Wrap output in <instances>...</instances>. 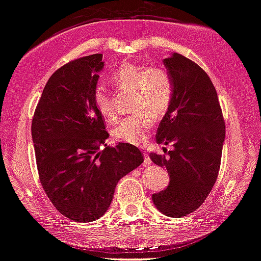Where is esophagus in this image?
Segmentation results:
<instances>
[{"label":"esophagus","mask_w":261,"mask_h":261,"mask_svg":"<svg viewBox=\"0 0 261 261\" xmlns=\"http://www.w3.org/2000/svg\"><path fill=\"white\" fill-rule=\"evenodd\" d=\"M144 164H146V165H151L152 164L151 159H149V156L147 153H144Z\"/></svg>","instance_id":"obj_1"}]
</instances>
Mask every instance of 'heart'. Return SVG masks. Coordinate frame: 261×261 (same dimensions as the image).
Here are the masks:
<instances>
[{"label":"heart","mask_w":261,"mask_h":261,"mask_svg":"<svg viewBox=\"0 0 261 261\" xmlns=\"http://www.w3.org/2000/svg\"><path fill=\"white\" fill-rule=\"evenodd\" d=\"M112 80L123 91H133L132 110L134 114L115 124L113 136L117 141L142 144L146 133L153 125V117H162L174 97L175 85L171 73L161 64L124 63L114 71ZM95 104L100 114L109 122L117 119L113 97L104 87L95 90Z\"/></svg>","instance_id":"1"}]
</instances>
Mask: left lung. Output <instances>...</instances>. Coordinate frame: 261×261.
Listing matches in <instances>:
<instances>
[{
  "label": "left lung",
  "mask_w": 261,
  "mask_h": 261,
  "mask_svg": "<svg viewBox=\"0 0 261 261\" xmlns=\"http://www.w3.org/2000/svg\"><path fill=\"white\" fill-rule=\"evenodd\" d=\"M174 80V97L156 133L159 144L172 143L169 157L149 153L166 167L169 187L152 194L157 210L169 217L188 216L203 204L217 180L226 125L217 91L207 72L182 54L164 61Z\"/></svg>",
  "instance_id": "obj_1"
}]
</instances>
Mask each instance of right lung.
Wrapping results in <instances>:
<instances>
[{
    "label": "right lung",
    "instance_id": "right-lung-1",
    "mask_svg": "<svg viewBox=\"0 0 261 261\" xmlns=\"http://www.w3.org/2000/svg\"><path fill=\"white\" fill-rule=\"evenodd\" d=\"M102 54L68 62L46 82L32 122L40 184L56 210L76 222L100 218L118 181L143 162L129 143H105L104 117L95 90Z\"/></svg>",
    "mask_w": 261,
    "mask_h": 261
}]
</instances>
